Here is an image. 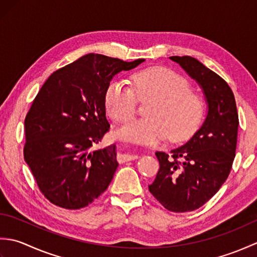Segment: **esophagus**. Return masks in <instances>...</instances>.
<instances>
[{
  "instance_id": "esophagus-1",
  "label": "esophagus",
  "mask_w": 257,
  "mask_h": 257,
  "mask_svg": "<svg viewBox=\"0 0 257 257\" xmlns=\"http://www.w3.org/2000/svg\"><path fill=\"white\" fill-rule=\"evenodd\" d=\"M137 158H138L137 154H130L129 151H125V152H123V154L119 156V160L121 162H124V161L135 160V159H137Z\"/></svg>"
}]
</instances>
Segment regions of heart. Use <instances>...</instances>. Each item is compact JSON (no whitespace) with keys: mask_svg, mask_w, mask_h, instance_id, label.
I'll list each match as a JSON object with an SVG mask.
<instances>
[{"mask_svg":"<svg viewBox=\"0 0 257 257\" xmlns=\"http://www.w3.org/2000/svg\"><path fill=\"white\" fill-rule=\"evenodd\" d=\"M134 86L136 93L124 80L114 79L106 90V110L116 122L134 117L137 96L141 100L152 99L147 111L149 117L123 124L117 130L119 138L150 145L168 136L172 141H182L198 130L204 103L181 75L166 67H152L135 74Z\"/></svg>","mask_w":257,"mask_h":257,"instance_id":"obj_1","label":"heart"}]
</instances>
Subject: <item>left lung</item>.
<instances>
[{
    "mask_svg": "<svg viewBox=\"0 0 257 257\" xmlns=\"http://www.w3.org/2000/svg\"><path fill=\"white\" fill-rule=\"evenodd\" d=\"M203 91L207 112L187 144L170 155L157 151L160 169L149 185L152 195L172 212L206 203L225 182L235 158L238 114L226 81L191 56H171Z\"/></svg>",
    "mask_w": 257,
    "mask_h": 257,
    "instance_id": "left-lung-1",
    "label": "left lung"
}]
</instances>
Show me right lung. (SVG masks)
Returning <instances> with one entry per match:
<instances>
[{
	"label": "right lung",
	"mask_w": 257,
	"mask_h": 257,
	"mask_svg": "<svg viewBox=\"0 0 257 257\" xmlns=\"http://www.w3.org/2000/svg\"><path fill=\"white\" fill-rule=\"evenodd\" d=\"M144 62L87 54L42 86L25 118L24 159L52 203L81 209L108 188L118 168L116 146L95 149L110 127L106 90L114 75Z\"/></svg>",
	"instance_id": "obj_1"
}]
</instances>
